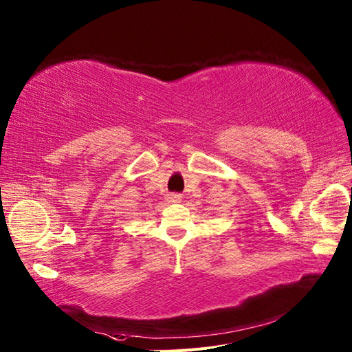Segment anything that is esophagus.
Returning <instances> with one entry per match:
<instances>
[{"label": "esophagus", "mask_w": 352, "mask_h": 352, "mask_svg": "<svg viewBox=\"0 0 352 352\" xmlns=\"http://www.w3.org/2000/svg\"><path fill=\"white\" fill-rule=\"evenodd\" d=\"M166 201H168L169 204H178L179 201H182V196L177 195V193H169V195L166 196Z\"/></svg>", "instance_id": "obj_1"}]
</instances>
